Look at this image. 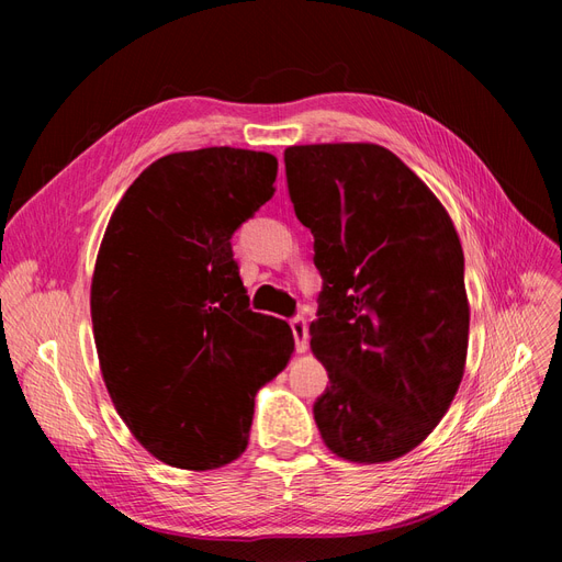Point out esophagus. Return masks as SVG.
I'll list each match as a JSON object with an SVG mask.
<instances>
[{
    "instance_id": "esophagus-1",
    "label": "esophagus",
    "mask_w": 562,
    "mask_h": 562,
    "mask_svg": "<svg viewBox=\"0 0 562 562\" xmlns=\"http://www.w3.org/2000/svg\"><path fill=\"white\" fill-rule=\"evenodd\" d=\"M291 328H293V335H295V349H297V353H304V351H307V345H310L307 318H304V316H295V318L291 321Z\"/></svg>"
}]
</instances>
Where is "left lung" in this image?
Returning a JSON list of instances; mask_svg holds the SVG:
<instances>
[{
	"mask_svg": "<svg viewBox=\"0 0 562 562\" xmlns=\"http://www.w3.org/2000/svg\"><path fill=\"white\" fill-rule=\"evenodd\" d=\"M323 277L312 351L330 386L314 419L330 452L382 464L417 448L464 378V252L443 203L372 143L283 151Z\"/></svg>",
	"mask_w": 562,
	"mask_h": 562,
	"instance_id": "left-lung-1",
	"label": "left lung"
}]
</instances>
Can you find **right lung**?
Masks as SVG:
<instances>
[{"label":"right lung","mask_w":562,"mask_h":562,"mask_svg":"<svg viewBox=\"0 0 562 562\" xmlns=\"http://www.w3.org/2000/svg\"><path fill=\"white\" fill-rule=\"evenodd\" d=\"M277 168L267 151H176L133 180L108 223L91 281L100 372L164 464L241 457L255 394L291 361V328L248 310L229 244L274 194Z\"/></svg>","instance_id":"obj_1"}]
</instances>
